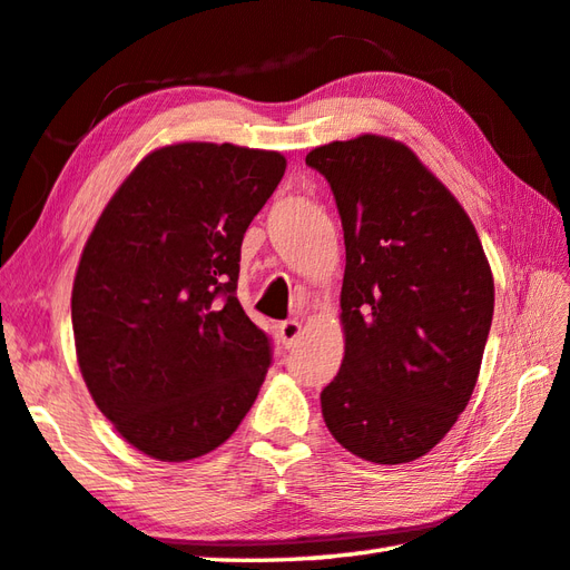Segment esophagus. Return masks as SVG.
<instances>
[{"label": "esophagus", "instance_id": "1", "mask_svg": "<svg viewBox=\"0 0 570 570\" xmlns=\"http://www.w3.org/2000/svg\"><path fill=\"white\" fill-rule=\"evenodd\" d=\"M278 338H282L286 348H292V345H296V341L301 338V323L298 321H284L282 326H278Z\"/></svg>", "mask_w": 570, "mask_h": 570}]
</instances>
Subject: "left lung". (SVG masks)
<instances>
[{
  "instance_id": "8db88e82",
  "label": "left lung",
  "mask_w": 570,
  "mask_h": 570,
  "mask_svg": "<svg viewBox=\"0 0 570 570\" xmlns=\"http://www.w3.org/2000/svg\"><path fill=\"white\" fill-rule=\"evenodd\" d=\"M306 163L331 183L345 239V348L321 393L323 422L365 462H415L474 393L492 266L460 199L403 140L363 132Z\"/></svg>"
}]
</instances>
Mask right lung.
Returning <instances> with one entry per match:
<instances>
[{"mask_svg":"<svg viewBox=\"0 0 570 570\" xmlns=\"http://www.w3.org/2000/svg\"><path fill=\"white\" fill-rule=\"evenodd\" d=\"M276 150L155 148L108 199L73 276L76 361L130 448L187 462L232 438L269 371L234 296L244 232L282 183Z\"/></svg>","mask_w":570,"mask_h":570,"instance_id":"obj_1","label":"right lung"}]
</instances>
